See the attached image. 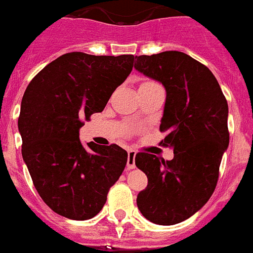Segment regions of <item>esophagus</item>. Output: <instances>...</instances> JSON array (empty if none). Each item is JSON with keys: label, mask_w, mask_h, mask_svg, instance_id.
<instances>
[{"label": "esophagus", "mask_w": 253, "mask_h": 253, "mask_svg": "<svg viewBox=\"0 0 253 253\" xmlns=\"http://www.w3.org/2000/svg\"><path fill=\"white\" fill-rule=\"evenodd\" d=\"M135 156H136L135 151L130 149L128 151V156H127V169L128 170L135 169Z\"/></svg>", "instance_id": "esophagus-1"}]
</instances>
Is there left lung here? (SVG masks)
<instances>
[{"label":"left lung","instance_id":"8db88e82","mask_svg":"<svg viewBox=\"0 0 253 253\" xmlns=\"http://www.w3.org/2000/svg\"><path fill=\"white\" fill-rule=\"evenodd\" d=\"M135 58L137 71L165 87L160 131L166 136L160 144L174 151L169 161L136 153L135 165L148 178L136 204L151 222L175 225L204 207L215 190L229 145V106L212 71L186 53L169 50Z\"/></svg>","mask_w":253,"mask_h":253}]
</instances>
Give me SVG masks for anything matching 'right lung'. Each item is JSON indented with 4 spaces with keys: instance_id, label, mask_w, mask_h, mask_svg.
Masks as SVG:
<instances>
[{
    "instance_id": "obj_1",
    "label": "right lung",
    "mask_w": 253,
    "mask_h": 253,
    "mask_svg": "<svg viewBox=\"0 0 253 253\" xmlns=\"http://www.w3.org/2000/svg\"><path fill=\"white\" fill-rule=\"evenodd\" d=\"M133 67V55H61L31 80L18 127L34 186L57 214L84 221L97 214L122 175L127 152L79 140L80 127L100 113Z\"/></svg>"
}]
</instances>
